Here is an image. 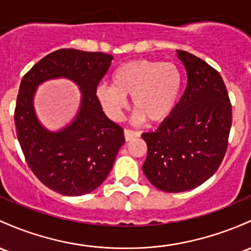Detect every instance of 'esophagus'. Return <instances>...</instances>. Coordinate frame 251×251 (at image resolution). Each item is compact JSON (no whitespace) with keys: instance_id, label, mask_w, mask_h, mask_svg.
<instances>
[{"instance_id":"34e87169","label":"esophagus","mask_w":251,"mask_h":251,"mask_svg":"<svg viewBox=\"0 0 251 251\" xmlns=\"http://www.w3.org/2000/svg\"><path fill=\"white\" fill-rule=\"evenodd\" d=\"M124 136H125L126 142H130L131 139L139 137L140 133L137 131H132V130H128V128H125V130H124Z\"/></svg>"}]
</instances>
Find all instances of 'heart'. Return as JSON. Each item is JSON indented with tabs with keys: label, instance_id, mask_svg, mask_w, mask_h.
I'll return each mask as SVG.
<instances>
[{
	"label": "heart",
	"instance_id": "b5f03b06",
	"mask_svg": "<svg viewBox=\"0 0 251 251\" xmlns=\"http://www.w3.org/2000/svg\"><path fill=\"white\" fill-rule=\"evenodd\" d=\"M182 83V73L174 63L136 59L124 63L114 71L113 84H99L96 96L112 119H119L127 103L126 96H132L137 115L158 123L175 108Z\"/></svg>",
	"mask_w": 251,
	"mask_h": 251
}]
</instances>
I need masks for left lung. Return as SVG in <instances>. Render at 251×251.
Returning <instances> with one entry per match:
<instances>
[{
  "label": "left lung",
  "instance_id": "1",
  "mask_svg": "<svg viewBox=\"0 0 251 251\" xmlns=\"http://www.w3.org/2000/svg\"><path fill=\"white\" fill-rule=\"evenodd\" d=\"M176 52L187 71L186 90L159 127L142 134L148 145L143 173L167 193L195 188L218 170L232 123L230 99L218 71L189 52Z\"/></svg>",
  "mask_w": 251,
  "mask_h": 251
}]
</instances>
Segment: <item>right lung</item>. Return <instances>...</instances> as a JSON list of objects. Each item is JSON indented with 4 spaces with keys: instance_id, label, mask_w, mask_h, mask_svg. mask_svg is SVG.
<instances>
[{
    "instance_id": "1",
    "label": "right lung",
    "mask_w": 251,
    "mask_h": 251,
    "mask_svg": "<svg viewBox=\"0 0 251 251\" xmlns=\"http://www.w3.org/2000/svg\"><path fill=\"white\" fill-rule=\"evenodd\" d=\"M112 59L102 52L60 49L40 59L21 81L14 113L21 150L34 175L59 194L79 197L98 188L125 143L123 127L108 119L96 96ZM60 76L79 85L81 106L68 126L52 132L37 120L32 99L38 85Z\"/></svg>"
}]
</instances>
